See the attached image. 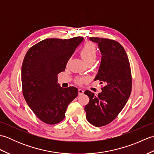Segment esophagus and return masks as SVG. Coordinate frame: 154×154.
I'll list each match as a JSON object with an SVG mask.
<instances>
[{
  "label": "esophagus",
  "mask_w": 154,
  "mask_h": 154,
  "mask_svg": "<svg viewBox=\"0 0 154 154\" xmlns=\"http://www.w3.org/2000/svg\"><path fill=\"white\" fill-rule=\"evenodd\" d=\"M78 93H79V95H82L84 93V91L82 89H79V90H78Z\"/></svg>",
  "instance_id": "34e87169"
}]
</instances>
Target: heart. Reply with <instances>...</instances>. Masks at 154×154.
<instances>
[{
	"label": "heart",
	"mask_w": 154,
	"mask_h": 154,
	"mask_svg": "<svg viewBox=\"0 0 154 154\" xmlns=\"http://www.w3.org/2000/svg\"><path fill=\"white\" fill-rule=\"evenodd\" d=\"M81 55L87 64L90 63H94L97 57V52L95 46L93 44L91 43L85 44L82 48V50H81ZM87 77H78L76 79V82L78 84L81 85L87 82Z\"/></svg>",
	"instance_id": "b5f03b06"
}]
</instances>
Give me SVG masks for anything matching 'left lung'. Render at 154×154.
Listing matches in <instances>:
<instances>
[{"label": "left lung", "mask_w": 154, "mask_h": 154, "mask_svg": "<svg viewBox=\"0 0 154 154\" xmlns=\"http://www.w3.org/2000/svg\"><path fill=\"white\" fill-rule=\"evenodd\" d=\"M90 40L98 44L102 54L94 80L104 86L98 95L85 91L89 97L85 110L88 122L100 127L113 121L126 105L132 91L131 69L126 51L119 42L97 37H91Z\"/></svg>", "instance_id": "8db88e82"}]
</instances>
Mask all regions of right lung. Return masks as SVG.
<instances>
[{
    "label": "right lung",
    "mask_w": 154,
    "mask_h": 154,
    "mask_svg": "<svg viewBox=\"0 0 154 154\" xmlns=\"http://www.w3.org/2000/svg\"><path fill=\"white\" fill-rule=\"evenodd\" d=\"M83 38L45 39L32 46L22 65V93L28 105L44 123L55 124L64 119L67 108L78 95L75 87L62 88L57 75Z\"/></svg>",
    "instance_id": "1"
}]
</instances>
